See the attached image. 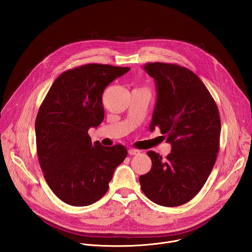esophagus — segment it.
<instances>
[{
	"mask_svg": "<svg viewBox=\"0 0 252 252\" xmlns=\"http://www.w3.org/2000/svg\"><path fill=\"white\" fill-rule=\"evenodd\" d=\"M140 153V151L136 150V149H128V154L131 155V156H135V155H138Z\"/></svg>",
	"mask_w": 252,
	"mask_h": 252,
	"instance_id": "esophagus-1",
	"label": "esophagus"
}]
</instances>
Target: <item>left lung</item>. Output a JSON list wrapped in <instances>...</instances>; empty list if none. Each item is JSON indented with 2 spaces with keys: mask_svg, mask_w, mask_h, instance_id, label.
<instances>
[{
  "mask_svg": "<svg viewBox=\"0 0 252 252\" xmlns=\"http://www.w3.org/2000/svg\"><path fill=\"white\" fill-rule=\"evenodd\" d=\"M155 79L158 99L151 130L159 127L171 153L165 159L154 151L152 169L139 176L141 190L157 204L172 207L189 202L202 189L220 152L218 105L201 80L175 63L143 65Z\"/></svg>",
  "mask_w": 252,
  "mask_h": 252,
  "instance_id": "1",
  "label": "left lung"
}]
</instances>
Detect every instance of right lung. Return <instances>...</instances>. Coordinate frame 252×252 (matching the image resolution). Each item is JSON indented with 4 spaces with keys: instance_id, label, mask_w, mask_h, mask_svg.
Masks as SVG:
<instances>
[{
    "instance_id": "1",
    "label": "right lung",
    "mask_w": 252,
    "mask_h": 252,
    "mask_svg": "<svg viewBox=\"0 0 252 252\" xmlns=\"http://www.w3.org/2000/svg\"><path fill=\"white\" fill-rule=\"evenodd\" d=\"M129 69L101 63L67 69L40 106L34 124L40 165L50 189L69 205L86 206L100 199L127 156L122 145L93 143L88 131L103 120L104 89Z\"/></svg>"
}]
</instances>
